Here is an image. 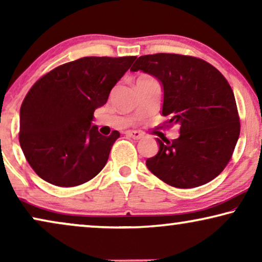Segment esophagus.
Instances as JSON below:
<instances>
[{"instance_id":"esophagus-1","label":"esophagus","mask_w":262,"mask_h":262,"mask_svg":"<svg viewBox=\"0 0 262 262\" xmlns=\"http://www.w3.org/2000/svg\"><path fill=\"white\" fill-rule=\"evenodd\" d=\"M126 135L128 136V137H131V138H134V139H141L143 136V132H141V131H136V130H128V131H126Z\"/></svg>"}]
</instances>
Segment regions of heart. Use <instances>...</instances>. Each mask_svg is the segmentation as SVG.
I'll list each match as a JSON object with an SVG mask.
<instances>
[{
  "label": "heart",
  "mask_w": 262,
  "mask_h": 262,
  "mask_svg": "<svg viewBox=\"0 0 262 262\" xmlns=\"http://www.w3.org/2000/svg\"><path fill=\"white\" fill-rule=\"evenodd\" d=\"M144 77H148V76H141L139 78H144Z\"/></svg>",
  "instance_id": "b5f03b06"
}]
</instances>
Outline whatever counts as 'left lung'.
Listing matches in <instances>:
<instances>
[{
  "instance_id": "obj_1",
  "label": "left lung",
  "mask_w": 262,
  "mask_h": 262,
  "mask_svg": "<svg viewBox=\"0 0 262 262\" xmlns=\"http://www.w3.org/2000/svg\"><path fill=\"white\" fill-rule=\"evenodd\" d=\"M131 71L155 76L163 88L162 116L180 127L179 138L160 141L146 167L166 184L193 188L218 177L234 152L239 118L234 93L213 66L191 56L138 57Z\"/></svg>"
}]
</instances>
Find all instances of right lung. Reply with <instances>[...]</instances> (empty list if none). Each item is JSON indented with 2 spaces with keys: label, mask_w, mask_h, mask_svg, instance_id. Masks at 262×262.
I'll return each mask as SVG.
<instances>
[{
  "label": "right lung",
  "mask_w": 262,
  "mask_h": 262,
  "mask_svg": "<svg viewBox=\"0 0 262 262\" xmlns=\"http://www.w3.org/2000/svg\"><path fill=\"white\" fill-rule=\"evenodd\" d=\"M136 59L83 57L55 68L35 82L20 108L19 141L42 180L73 187L96 177L120 134L108 137L92 125L94 111Z\"/></svg>",
  "instance_id": "1"
}]
</instances>
